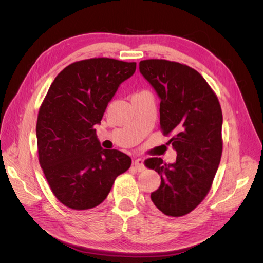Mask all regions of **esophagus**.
<instances>
[{"mask_svg": "<svg viewBox=\"0 0 263 263\" xmlns=\"http://www.w3.org/2000/svg\"><path fill=\"white\" fill-rule=\"evenodd\" d=\"M134 166H135V169H136L138 172L144 171L145 170L144 160H142V159H140V158L136 159V160H134Z\"/></svg>", "mask_w": 263, "mask_h": 263, "instance_id": "obj_1", "label": "esophagus"}]
</instances>
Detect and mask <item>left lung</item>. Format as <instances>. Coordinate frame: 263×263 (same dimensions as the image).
<instances>
[{
    "mask_svg": "<svg viewBox=\"0 0 263 263\" xmlns=\"http://www.w3.org/2000/svg\"><path fill=\"white\" fill-rule=\"evenodd\" d=\"M140 73L160 98V128L172 135L177 160L166 164L149 158L145 165L158 172L161 184L151 193L154 205L166 216L181 217L209 194L222 153V114L217 95L193 68L176 61L148 59Z\"/></svg>",
    "mask_w": 263,
    "mask_h": 263,
    "instance_id": "obj_1",
    "label": "left lung"
}]
</instances>
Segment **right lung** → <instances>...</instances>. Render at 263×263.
<instances>
[{"label":"right lung","mask_w":263,"mask_h":263,"mask_svg":"<svg viewBox=\"0 0 263 263\" xmlns=\"http://www.w3.org/2000/svg\"><path fill=\"white\" fill-rule=\"evenodd\" d=\"M136 62L112 58L76 61L54 78L39 108L38 160L57 200L74 211L97 208L132 159L103 149L95 125L101 123L119 84Z\"/></svg>","instance_id":"obj_1"}]
</instances>
